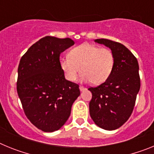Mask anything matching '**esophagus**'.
I'll return each instance as SVG.
<instances>
[{
    "instance_id": "34e87169",
    "label": "esophagus",
    "mask_w": 154,
    "mask_h": 154,
    "mask_svg": "<svg viewBox=\"0 0 154 154\" xmlns=\"http://www.w3.org/2000/svg\"><path fill=\"white\" fill-rule=\"evenodd\" d=\"M79 89H80V91H84L85 89V88L84 86H82V85H80Z\"/></svg>"
}]
</instances>
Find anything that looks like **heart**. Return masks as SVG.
Returning <instances> with one entry per match:
<instances>
[{
	"label": "heart",
	"instance_id": "heart-1",
	"mask_svg": "<svg viewBox=\"0 0 154 154\" xmlns=\"http://www.w3.org/2000/svg\"><path fill=\"white\" fill-rule=\"evenodd\" d=\"M68 56L61 59L60 66L65 78L71 82L75 81L82 72L83 81H92L96 85L103 83L110 76L115 63L111 50L89 43L73 48Z\"/></svg>",
	"mask_w": 154,
	"mask_h": 154
}]
</instances>
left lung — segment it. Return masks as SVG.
Segmentation results:
<instances>
[{
	"label": "left lung",
	"instance_id": "8db88e82",
	"mask_svg": "<svg viewBox=\"0 0 154 154\" xmlns=\"http://www.w3.org/2000/svg\"><path fill=\"white\" fill-rule=\"evenodd\" d=\"M95 42L109 48L115 63L112 73L105 82L89 88L92 95L89 113L98 126L114 130L123 126L133 112L140 88L138 62L121 43L104 38L96 39Z\"/></svg>",
	"mask_w": 154,
	"mask_h": 154
}]
</instances>
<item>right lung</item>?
I'll use <instances>...</instances> for the list:
<instances>
[{
    "label": "right lung",
    "mask_w": 154,
    "mask_h": 154,
    "mask_svg": "<svg viewBox=\"0 0 154 154\" xmlns=\"http://www.w3.org/2000/svg\"><path fill=\"white\" fill-rule=\"evenodd\" d=\"M74 44L69 38L46 36L32 45L20 60L17 94L28 119L42 131L59 130L80 95L78 84L65 79L59 61L61 53Z\"/></svg>",
    "instance_id": "obj_1"
}]
</instances>
